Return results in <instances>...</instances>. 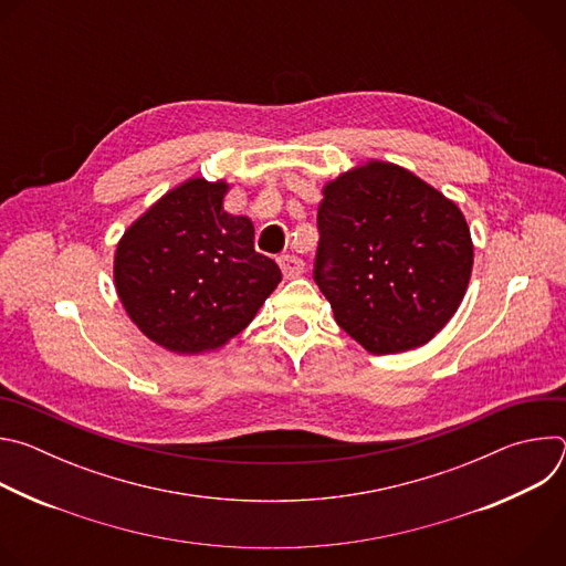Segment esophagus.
Wrapping results in <instances>:
<instances>
[{
    "label": "esophagus",
    "instance_id": "1",
    "mask_svg": "<svg viewBox=\"0 0 566 566\" xmlns=\"http://www.w3.org/2000/svg\"><path fill=\"white\" fill-rule=\"evenodd\" d=\"M277 262H280V269H282L286 280L300 277L304 273V262L300 258H295V255H282Z\"/></svg>",
    "mask_w": 566,
    "mask_h": 566
}]
</instances>
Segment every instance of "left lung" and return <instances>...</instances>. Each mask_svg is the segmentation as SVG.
<instances>
[{
	"instance_id": "obj_1",
	"label": "left lung",
	"mask_w": 566,
	"mask_h": 566,
	"mask_svg": "<svg viewBox=\"0 0 566 566\" xmlns=\"http://www.w3.org/2000/svg\"><path fill=\"white\" fill-rule=\"evenodd\" d=\"M313 277L369 354L430 343L457 313L474 247L459 206L415 172L369 158L322 188Z\"/></svg>"
}]
</instances>
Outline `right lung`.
<instances>
[{
  "label": "right lung",
  "mask_w": 566,
  "mask_h": 566,
  "mask_svg": "<svg viewBox=\"0 0 566 566\" xmlns=\"http://www.w3.org/2000/svg\"><path fill=\"white\" fill-rule=\"evenodd\" d=\"M230 184L192 177L123 232L114 286L129 319L172 354H208L244 332L282 282L255 226L223 210Z\"/></svg>",
  "instance_id": "obj_1"
}]
</instances>
